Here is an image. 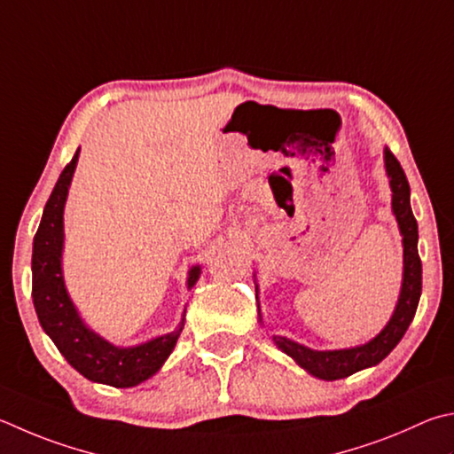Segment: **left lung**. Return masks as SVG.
<instances>
[{"instance_id": "left-lung-1", "label": "left lung", "mask_w": 454, "mask_h": 454, "mask_svg": "<svg viewBox=\"0 0 454 454\" xmlns=\"http://www.w3.org/2000/svg\"><path fill=\"white\" fill-rule=\"evenodd\" d=\"M385 170L389 176V186L393 192V214L397 218V224L403 236V284L401 294L397 300V306L391 319L387 325L379 332L373 340L357 345V348L349 349H333V351H317L309 349L306 345L298 341L287 340L282 335H274V343L282 349L286 356H290L295 364L303 367L317 379H325V381H335V379L349 377L357 373L361 369L373 367L389 356V353L397 348V343L403 340V335L411 325L415 317V311L419 306V298H421V282H423V268L421 258H419L417 242H419V230L417 220L411 210V188L409 180L403 172L399 160L395 154L385 146ZM258 292V287H255ZM260 313V306H258ZM262 321V313H260Z\"/></svg>"}]
</instances>
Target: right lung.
I'll use <instances>...</instances> for the list:
<instances>
[{
    "label": "right lung",
    "mask_w": 454,
    "mask_h": 454,
    "mask_svg": "<svg viewBox=\"0 0 454 454\" xmlns=\"http://www.w3.org/2000/svg\"><path fill=\"white\" fill-rule=\"evenodd\" d=\"M79 160V148L71 162L63 168L51 196L45 204L37 234L33 238V306L43 332L51 337L61 356L89 381L119 387H135L153 377L175 349L184 327V316L178 329L153 337L133 348H117L103 340L81 319L75 303L65 287L61 255H63V210L69 186ZM200 266L188 271V290L199 282Z\"/></svg>",
    "instance_id": "obj_1"
}]
</instances>
